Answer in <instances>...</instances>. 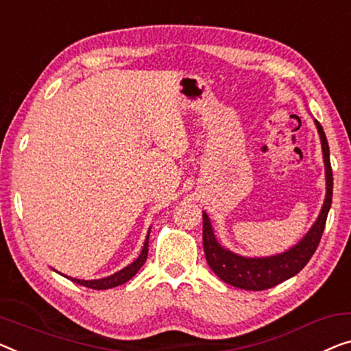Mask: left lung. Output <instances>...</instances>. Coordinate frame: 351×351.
Masks as SVG:
<instances>
[{
	"mask_svg": "<svg viewBox=\"0 0 351 351\" xmlns=\"http://www.w3.org/2000/svg\"><path fill=\"white\" fill-rule=\"evenodd\" d=\"M315 125L322 140L323 160H325L326 197L315 223L296 245L282 254L271 255V257H241L217 243L208 214L203 213V247H205L206 261L214 274H217V277H221L227 284L254 291L271 289V287H276L280 282L296 276L315 254L332 202V170L331 162H329L328 140L322 124L315 121Z\"/></svg>",
	"mask_w": 351,
	"mask_h": 351,
	"instance_id": "left-lung-1",
	"label": "left lung"
}]
</instances>
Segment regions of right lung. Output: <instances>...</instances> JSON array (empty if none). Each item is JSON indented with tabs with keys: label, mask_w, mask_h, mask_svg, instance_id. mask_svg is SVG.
I'll list each match as a JSON object with an SVG mask.
<instances>
[{
	"label": "right lung",
	"mask_w": 351,
	"mask_h": 351,
	"mask_svg": "<svg viewBox=\"0 0 351 351\" xmlns=\"http://www.w3.org/2000/svg\"><path fill=\"white\" fill-rule=\"evenodd\" d=\"M148 241H149V232H148V234H146L143 249H142V252H140L138 258L135 260L134 263L128 265L125 268H123L121 271H118V273H114L112 276L104 277V279H96V280H82V279H75V277H69V276H66V277L67 279H71L72 282H75V284H78V285L88 287V289H93V290H107V289H113V287L123 285L124 282L132 279V277L138 273V269L145 265L146 257H148Z\"/></svg>",
	"instance_id": "right-lung-1"
}]
</instances>
